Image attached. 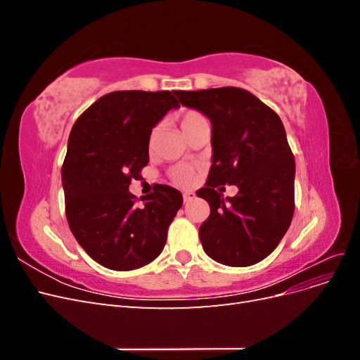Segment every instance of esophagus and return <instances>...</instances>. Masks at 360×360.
<instances>
[{
  "label": "esophagus",
  "mask_w": 360,
  "mask_h": 360,
  "mask_svg": "<svg viewBox=\"0 0 360 360\" xmlns=\"http://www.w3.org/2000/svg\"><path fill=\"white\" fill-rule=\"evenodd\" d=\"M195 198V195L192 193V192H184L183 193V201L184 202H189V201H192Z\"/></svg>",
  "instance_id": "esophagus-1"
}]
</instances>
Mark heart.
Wrapping results in <instances>:
<instances>
[{
  "label": "heart",
  "instance_id": "obj_1",
  "mask_svg": "<svg viewBox=\"0 0 360 360\" xmlns=\"http://www.w3.org/2000/svg\"><path fill=\"white\" fill-rule=\"evenodd\" d=\"M204 117L200 112H195V111H189L186 115L183 117L181 120V129L184 135H186L191 129H193L197 124L204 122ZM156 136H158V130H155L153 134H151L150 138V147H153L156 143ZM172 180L176 181L179 186H184L188 188L191 184H193L195 181V171L189 167H179L172 171Z\"/></svg>",
  "mask_w": 360,
  "mask_h": 360
}]
</instances>
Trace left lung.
<instances>
[{"label": "left lung", "mask_w": 360, "mask_h": 360, "mask_svg": "<svg viewBox=\"0 0 360 360\" xmlns=\"http://www.w3.org/2000/svg\"><path fill=\"white\" fill-rule=\"evenodd\" d=\"M181 105L212 123V167L197 195L210 205L200 226L204 252L231 267L259 263L274 252L294 213L296 163L279 115L237 86L174 91ZM236 184V198L215 188ZM222 191V188H219Z\"/></svg>", "instance_id": "1"}]
</instances>
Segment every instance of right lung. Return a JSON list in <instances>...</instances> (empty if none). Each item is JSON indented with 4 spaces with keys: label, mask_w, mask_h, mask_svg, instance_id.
<instances>
[{
    "label": "right lung",
    "mask_w": 360,
    "mask_h": 360,
    "mask_svg": "<svg viewBox=\"0 0 360 360\" xmlns=\"http://www.w3.org/2000/svg\"><path fill=\"white\" fill-rule=\"evenodd\" d=\"M179 106L171 91H114L72 127L61 169L68 222L85 252L106 269H139L165 246L181 193L159 184L136 207L129 184L148 163L151 129Z\"/></svg>",
    "instance_id": "obj_1"
}]
</instances>
